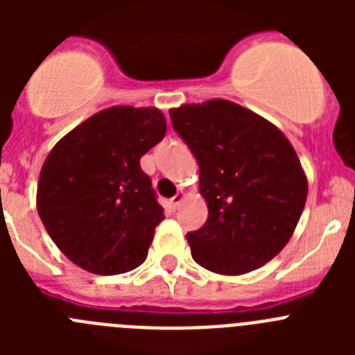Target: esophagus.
I'll return each instance as SVG.
<instances>
[{"label": "esophagus", "instance_id": "obj_1", "mask_svg": "<svg viewBox=\"0 0 355 355\" xmlns=\"http://www.w3.org/2000/svg\"><path fill=\"white\" fill-rule=\"evenodd\" d=\"M183 199H184V192H183V190H181V192H178L171 199V206H172V208H174V209L180 208V205H181V202H183Z\"/></svg>", "mask_w": 355, "mask_h": 355}]
</instances>
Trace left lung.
<instances>
[{
  "instance_id": "left-lung-1",
  "label": "left lung",
  "mask_w": 355,
  "mask_h": 355,
  "mask_svg": "<svg viewBox=\"0 0 355 355\" xmlns=\"http://www.w3.org/2000/svg\"><path fill=\"white\" fill-rule=\"evenodd\" d=\"M172 126L199 163L208 220L187 234L206 270L241 275L284 249L307 199V178L290 140L249 108L211 99L171 110Z\"/></svg>"
}]
</instances>
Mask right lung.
I'll return each mask as SVG.
<instances>
[{
  "label": "right lung",
  "instance_id": "1",
  "mask_svg": "<svg viewBox=\"0 0 355 355\" xmlns=\"http://www.w3.org/2000/svg\"><path fill=\"white\" fill-rule=\"evenodd\" d=\"M158 108L101 110L56 142L37 184V211L56 247L83 270L142 265L165 218L140 158L165 137Z\"/></svg>",
  "mask_w": 355,
  "mask_h": 355
}]
</instances>
